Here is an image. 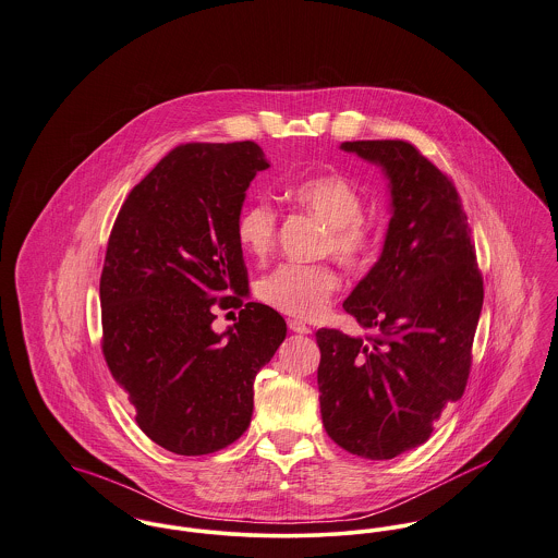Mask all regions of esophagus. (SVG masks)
<instances>
[{"label": "esophagus", "mask_w": 558, "mask_h": 558, "mask_svg": "<svg viewBox=\"0 0 558 558\" xmlns=\"http://www.w3.org/2000/svg\"><path fill=\"white\" fill-rule=\"evenodd\" d=\"M289 327H291V331H295V333H310V331H312L306 323H302V320H298V318H291V320H289Z\"/></svg>", "instance_id": "34e87169"}]
</instances>
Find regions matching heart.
I'll return each instance as SVG.
<instances>
[{
    "instance_id": "1",
    "label": "heart",
    "mask_w": 558,
    "mask_h": 558,
    "mask_svg": "<svg viewBox=\"0 0 558 558\" xmlns=\"http://www.w3.org/2000/svg\"><path fill=\"white\" fill-rule=\"evenodd\" d=\"M287 196L327 225L323 250L342 265H364L376 248V231L364 214V196L338 173L310 175L287 190ZM278 214L267 201L248 203L235 220V240L252 258H267L276 246ZM338 274L327 263H280L256 282V295L289 316L314 318L327 308L338 289Z\"/></svg>"
}]
</instances>
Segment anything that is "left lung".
<instances>
[{
    "label": "left lung",
    "mask_w": 558,
    "mask_h": 558,
    "mask_svg": "<svg viewBox=\"0 0 558 558\" xmlns=\"http://www.w3.org/2000/svg\"><path fill=\"white\" fill-rule=\"evenodd\" d=\"M385 169L391 220L383 254L344 310L372 329H318L323 426L349 453L389 460L430 438L462 398L484 304V278L460 194L413 143L347 141Z\"/></svg>",
    "instance_id": "1"
}]
</instances>
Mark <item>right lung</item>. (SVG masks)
<instances>
[{
    "instance_id": "obj_1",
    "label": "right lung",
    "mask_w": 558,
    "mask_h": 558,
    "mask_svg": "<svg viewBox=\"0 0 558 558\" xmlns=\"http://www.w3.org/2000/svg\"><path fill=\"white\" fill-rule=\"evenodd\" d=\"M254 141L184 143L125 196L100 276L102 355L138 428L180 456H205L248 430L254 378L287 336L248 302L235 220L254 175ZM240 307L216 335V308Z\"/></svg>"
}]
</instances>
